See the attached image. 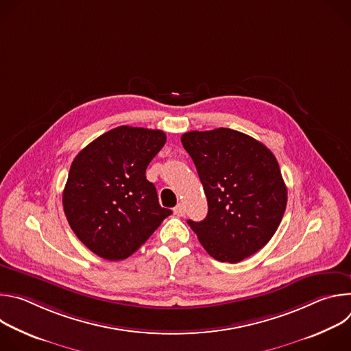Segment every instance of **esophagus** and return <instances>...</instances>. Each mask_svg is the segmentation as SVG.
Wrapping results in <instances>:
<instances>
[{
	"mask_svg": "<svg viewBox=\"0 0 351 351\" xmlns=\"http://www.w3.org/2000/svg\"><path fill=\"white\" fill-rule=\"evenodd\" d=\"M173 213H175L176 215H179V217H183L184 213H186V207H184L183 204H178V206L173 208Z\"/></svg>",
	"mask_w": 351,
	"mask_h": 351,
	"instance_id": "esophagus-1",
	"label": "esophagus"
}]
</instances>
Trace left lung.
I'll return each instance as SVG.
<instances>
[{
    "label": "left lung",
    "instance_id": "obj_1",
    "mask_svg": "<svg viewBox=\"0 0 351 351\" xmlns=\"http://www.w3.org/2000/svg\"><path fill=\"white\" fill-rule=\"evenodd\" d=\"M182 144L208 202L206 219L187 221L199 243L221 263L236 264L256 254L275 234L287 203L271 149L228 128L187 132Z\"/></svg>",
    "mask_w": 351,
    "mask_h": 351
}]
</instances>
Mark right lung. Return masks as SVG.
Instances as JSON below:
<instances>
[{"instance_id":"right-lung-1","label":"right lung","mask_w":351,"mask_h":351,"mask_svg":"<svg viewBox=\"0 0 351 351\" xmlns=\"http://www.w3.org/2000/svg\"><path fill=\"white\" fill-rule=\"evenodd\" d=\"M162 130L119 126L75 157L62 194L66 219L98 257L132 256L172 214L158 203L145 169L164 147Z\"/></svg>"}]
</instances>
